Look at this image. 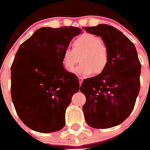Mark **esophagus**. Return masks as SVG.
I'll list each match as a JSON object with an SVG mask.
<instances>
[{"mask_svg": "<svg viewBox=\"0 0 150 150\" xmlns=\"http://www.w3.org/2000/svg\"><path fill=\"white\" fill-rule=\"evenodd\" d=\"M78 80H79V83H80V85H81L83 83V78H82V77H79L78 78Z\"/></svg>", "mask_w": 150, "mask_h": 150, "instance_id": "34e87169", "label": "esophagus"}]
</instances>
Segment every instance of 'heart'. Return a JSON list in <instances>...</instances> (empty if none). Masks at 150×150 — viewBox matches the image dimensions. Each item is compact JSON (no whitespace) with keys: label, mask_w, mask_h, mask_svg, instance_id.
Listing matches in <instances>:
<instances>
[{"label":"heart","mask_w":150,"mask_h":150,"mask_svg":"<svg viewBox=\"0 0 150 150\" xmlns=\"http://www.w3.org/2000/svg\"><path fill=\"white\" fill-rule=\"evenodd\" d=\"M74 49L64 50L62 62L67 70H72L81 60V64L73 72L81 76H88L93 72L102 73L109 62V51L102 40L94 34L84 33L78 36L73 42Z\"/></svg>","instance_id":"1"}]
</instances>
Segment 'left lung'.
<instances>
[{"mask_svg":"<svg viewBox=\"0 0 150 150\" xmlns=\"http://www.w3.org/2000/svg\"><path fill=\"white\" fill-rule=\"evenodd\" d=\"M83 28L100 36L109 51L104 72L84 80L81 86L86 98L84 117L90 127L110 128L131 114L140 89L142 66L133 43L118 29L106 24Z\"/></svg>","mask_w":150,"mask_h":150,"instance_id":"8db88e82","label":"left lung"}]
</instances>
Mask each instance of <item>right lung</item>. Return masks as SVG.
<instances>
[{
  "label": "right lung",
  "mask_w": 150,
  "mask_h": 150,
  "mask_svg": "<svg viewBox=\"0 0 150 150\" xmlns=\"http://www.w3.org/2000/svg\"><path fill=\"white\" fill-rule=\"evenodd\" d=\"M81 33L72 26L41 28L19 47L11 67V99L29 128L48 133L64 127L65 110L79 91V81L64 68L62 58Z\"/></svg>",
  "instance_id": "1"
}]
</instances>
